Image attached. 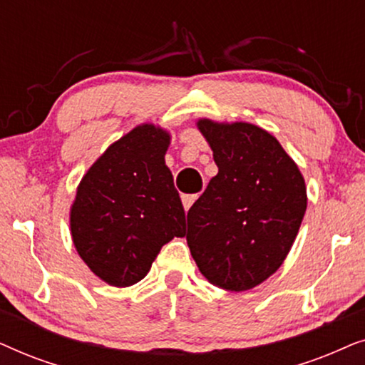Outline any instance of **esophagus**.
I'll return each mask as SVG.
<instances>
[{"label":"esophagus","instance_id":"34e87169","mask_svg":"<svg viewBox=\"0 0 365 365\" xmlns=\"http://www.w3.org/2000/svg\"><path fill=\"white\" fill-rule=\"evenodd\" d=\"M197 199V194H182V204H184V209L189 211V207L192 206V202Z\"/></svg>","mask_w":365,"mask_h":365}]
</instances>
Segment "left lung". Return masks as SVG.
<instances>
[{
  "instance_id": "obj_1",
  "label": "left lung",
  "mask_w": 365,
  "mask_h": 365,
  "mask_svg": "<svg viewBox=\"0 0 365 365\" xmlns=\"http://www.w3.org/2000/svg\"><path fill=\"white\" fill-rule=\"evenodd\" d=\"M219 173L187 212V246L199 271L226 291H247L281 267L307 196L281 144L249 123H197Z\"/></svg>"
}]
</instances>
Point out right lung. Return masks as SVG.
Here are the masks:
<instances>
[{
    "mask_svg": "<svg viewBox=\"0 0 365 365\" xmlns=\"http://www.w3.org/2000/svg\"><path fill=\"white\" fill-rule=\"evenodd\" d=\"M169 134L143 124L89 168L71 207L74 247L104 282L141 281L164 244L186 234V212L164 164Z\"/></svg>",
    "mask_w": 365,
    "mask_h": 365,
    "instance_id": "add662e5",
    "label": "right lung"
}]
</instances>
